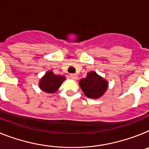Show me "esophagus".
Segmentation results:
<instances>
[{
  "label": "esophagus",
  "instance_id": "34e87169",
  "mask_svg": "<svg viewBox=\"0 0 149 149\" xmlns=\"http://www.w3.org/2000/svg\"><path fill=\"white\" fill-rule=\"evenodd\" d=\"M70 77L75 81V80H77V78H78V76H77V74H71Z\"/></svg>",
  "mask_w": 149,
  "mask_h": 149
}]
</instances>
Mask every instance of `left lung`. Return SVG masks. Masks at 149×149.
<instances>
[{
  "label": "left lung",
  "instance_id": "1",
  "mask_svg": "<svg viewBox=\"0 0 149 149\" xmlns=\"http://www.w3.org/2000/svg\"><path fill=\"white\" fill-rule=\"evenodd\" d=\"M84 95L89 98L97 99L103 96L108 88V82L95 72H89L85 78L79 81Z\"/></svg>",
  "mask_w": 149,
  "mask_h": 149
}]
</instances>
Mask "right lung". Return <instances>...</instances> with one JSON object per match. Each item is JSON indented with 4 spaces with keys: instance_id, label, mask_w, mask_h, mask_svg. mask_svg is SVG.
I'll use <instances>...</instances> for the list:
<instances>
[{
    "instance_id": "obj_1",
    "label": "right lung",
    "mask_w": 149,
    "mask_h": 149,
    "mask_svg": "<svg viewBox=\"0 0 149 149\" xmlns=\"http://www.w3.org/2000/svg\"><path fill=\"white\" fill-rule=\"evenodd\" d=\"M65 80L63 75L55 74L51 70L45 74L39 82L40 89L46 93H54L58 90L63 82Z\"/></svg>"
}]
</instances>
